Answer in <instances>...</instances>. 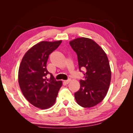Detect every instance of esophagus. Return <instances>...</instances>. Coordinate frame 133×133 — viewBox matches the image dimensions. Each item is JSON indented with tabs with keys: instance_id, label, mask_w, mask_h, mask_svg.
I'll list each match as a JSON object with an SVG mask.
<instances>
[{
	"instance_id": "esophagus-1",
	"label": "esophagus",
	"mask_w": 133,
	"mask_h": 133,
	"mask_svg": "<svg viewBox=\"0 0 133 133\" xmlns=\"http://www.w3.org/2000/svg\"><path fill=\"white\" fill-rule=\"evenodd\" d=\"M70 81V80H64V81L63 82V83L65 84H68L69 83Z\"/></svg>"
}]
</instances>
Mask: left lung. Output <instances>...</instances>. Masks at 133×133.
Instances as JSON below:
<instances>
[{
    "label": "left lung",
    "mask_w": 133,
    "mask_h": 133,
    "mask_svg": "<svg viewBox=\"0 0 133 133\" xmlns=\"http://www.w3.org/2000/svg\"><path fill=\"white\" fill-rule=\"evenodd\" d=\"M78 56L79 69H85L84 80L74 94L76 102L83 108H91L105 97L111 81V69L105 51L93 40L78 38L69 42Z\"/></svg>",
    "instance_id": "obj_1"
}]
</instances>
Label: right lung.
<instances>
[{
	"label": "right lung",
	"instance_id": "right-lung-1",
	"mask_svg": "<svg viewBox=\"0 0 133 133\" xmlns=\"http://www.w3.org/2000/svg\"><path fill=\"white\" fill-rule=\"evenodd\" d=\"M62 41H42L28 50L22 58L18 71V82L23 95L32 105L41 109L53 106L62 81H57L48 71L46 63L49 55L57 49ZM51 78H46L47 74Z\"/></svg>",
	"mask_w": 133,
	"mask_h": 133
}]
</instances>
